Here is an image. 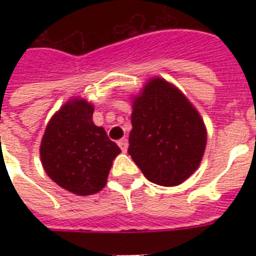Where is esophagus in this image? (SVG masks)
Masks as SVG:
<instances>
[{
  "instance_id": "34e87169",
  "label": "esophagus",
  "mask_w": 256,
  "mask_h": 256,
  "mask_svg": "<svg viewBox=\"0 0 256 256\" xmlns=\"http://www.w3.org/2000/svg\"><path fill=\"white\" fill-rule=\"evenodd\" d=\"M118 146L120 148V150L124 152H128V140L126 138H122V140H118Z\"/></svg>"
}]
</instances>
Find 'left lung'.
I'll return each mask as SVG.
<instances>
[{
	"label": "left lung",
	"mask_w": 256,
	"mask_h": 256,
	"mask_svg": "<svg viewBox=\"0 0 256 256\" xmlns=\"http://www.w3.org/2000/svg\"><path fill=\"white\" fill-rule=\"evenodd\" d=\"M128 152L150 182L176 186L200 164L206 128L178 88L152 78L132 104Z\"/></svg>",
	"instance_id": "left-lung-1"
}]
</instances>
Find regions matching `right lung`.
Returning <instances> with one entry per match:
<instances>
[{
  "instance_id": "add662e5",
  "label": "right lung",
  "mask_w": 256,
  "mask_h": 256,
  "mask_svg": "<svg viewBox=\"0 0 256 256\" xmlns=\"http://www.w3.org/2000/svg\"><path fill=\"white\" fill-rule=\"evenodd\" d=\"M92 112L86 100L64 104L50 120L40 148L46 174L77 195L102 190L112 160L120 152L104 128L92 124Z\"/></svg>"
}]
</instances>
